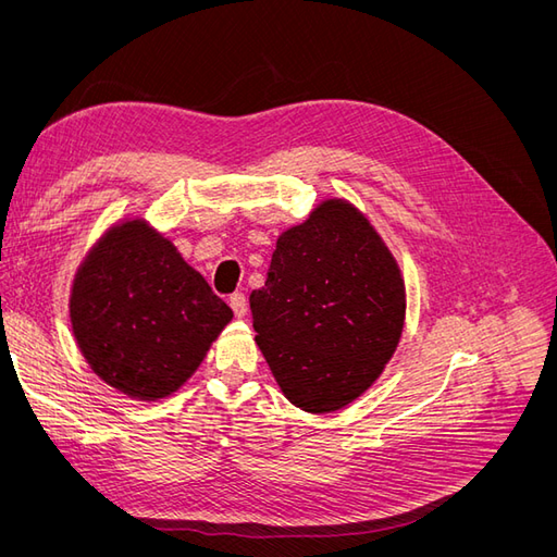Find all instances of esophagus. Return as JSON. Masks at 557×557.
<instances>
[{
  "instance_id": "esophagus-1",
  "label": "esophagus",
  "mask_w": 557,
  "mask_h": 557,
  "mask_svg": "<svg viewBox=\"0 0 557 557\" xmlns=\"http://www.w3.org/2000/svg\"><path fill=\"white\" fill-rule=\"evenodd\" d=\"M230 307H232L234 315H237V318H244V315H246V311H248V305H246V297H244V293H234V295L230 297Z\"/></svg>"
}]
</instances>
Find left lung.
<instances>
[{"label": "left lung", "instance_id": "left-lung-1", "mask_svg": "<svg viewBox=\"0 0 557 557\" xmlns=\"http://www.w3.org/2000/svg\"><path fill=\"white\" fill-rule=\"evenodd\" d=\"M250 313L285 397L327 413L360 397L391 360L404 283L372 225L332 199L281 234L264 285L250 293Z\"/></svg>", "mask_w": 557, "mask_h": 557}]
</instances>
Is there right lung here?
Masks as SVG:
<instances>
[{
  "label": "right lung",
  "instance_id": "1",
  "mask_svg": "<svg viewBox=\"0 0 557 557\" xmlns=\"http://www.w3.org/2000/svg\"><path fill=\"white\" fill-rule=\"evenodd\" d=\"M70 313L92 372L137 399L172 395L232 320L205 276L139 221L113 227L92 248Z\"/></svg>",
  "mask_w": 557,
  "mask_h": 557
}]
</instances>
